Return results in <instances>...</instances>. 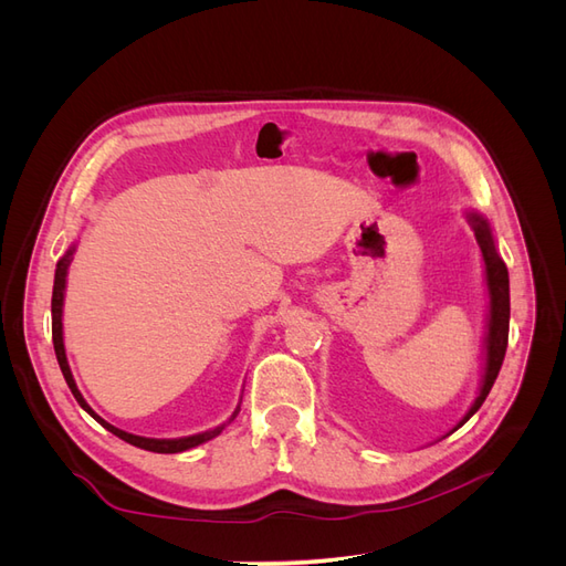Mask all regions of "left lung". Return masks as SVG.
Listing matches in <instances>:
<instances>
[{
	"mask_svg": "<svg viewBox=\"0 0 566 566\" xmlns=\"http://www.w3.org/2000/svg\"><path fill=\"white\" fill-rule=\"evenodd\" d=\"M470 224L474 229L476 243L482 248L484 254V264H486V281H489V295H491V318H489V339H486V373H484V385L479 397L474 401V406L470 408V413L460 420L458 427L465 424L479 406L484 403V399L489 397V391L499 378V370L503 366L505 358V349H507V331H510V279H507V266L505 262L495 252L493 238L489 231V224L476 214H468ZM455 427V430H458Z\"/></svg>",
	"mask_w": 566,
	"mask_h": 566,
	"instance_id": "left-lung-1",
	"label": "left lung"
}]
</instances>
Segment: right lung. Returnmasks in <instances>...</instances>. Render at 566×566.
I'll use <instances>...</instances> for the list:
<instances>
[{
	"mask_svg": "<svg viewBox=\"0 0 566 566\" xmlns=\"http://www.w3.org/2000/svg\"><path fill=\"white\" fill-rule=\"evenodd\" d=\"M71 254L73 250H67L61 262L56 264V276H54V295H51V337H54V352H56V358H59V366H61V373L63 378L67 382V387H71L73 397L77 399V403L87 410V413L106 427L108 432H113L115 437H119L123 441L132 443V447H139L144 451H153V453H181V451H188L198 447V443L202 441H210L212 437H217L221 432V427H217V430H210V432H202V434H196V437H184V439H146V437H136V434H127L123 430H117V427H113L111 422H106L104 418H98L94 410L90 408V403L82 399V394L73 380V373L71 368H67V361H65V349H63V323H61V314H63V290H65V273H67V266H71ZM235 416V413H233Z\"/></svg>",
	"mask_w": 566,
	"mask_h": 566,
	"instance_id": "right-lung-1",
	"label": "right lung"
}]
</instances>
